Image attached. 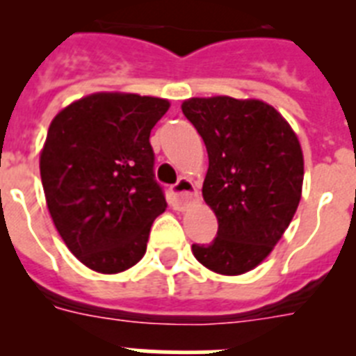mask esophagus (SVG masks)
Returning <instances> with one entry per match:
<instances>
[{
  "instance_id": "esophagus-1",
  "label": "esophagus",
  "mask_w": 356,
  "mask_h": 356,
  "mask_svg": "<svg viewBox=\"0 0 356 356\" xmlns=\"http://www.w3.org/2000/svg\"><path fill=\"white\" fill-rule=\"evenodd\" d=\"M172 197H175V205L178 209H185L187 205H191L193 201L197 200V191L194 187V184L187 178H180L171 187Z\"/></svg>"
}]
</instances>
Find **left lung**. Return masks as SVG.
Listing matches in <instances>:
<instances>
[{"instance_id": "8db88e82", "label": "left lung", "mask_w": 356, "mask_h": 356, "mask_svg": "<svg viewBox=\"0 0 356 356\" xmlns=\"http://www.w3.org/2000/svg\"><path fill=\"white\" fill-rule=\"evenodd\" d=\"M181 110L207 146L203 197L219 222L217 237L193 253L210 271L242 275L271 253L300 205V140L259 99L191 97Z\"/></svg>"}]
</instances>
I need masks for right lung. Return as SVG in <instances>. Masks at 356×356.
Returning a JSON list of instances; mask_svg holds the SVG:
<instances>
[{"mask_svg":"<svg viewBox=\"0 0 356 356\" xmlns=\"http://www.w3.org/2000/svg\"><path fill=\"white\" fill-rule=\"evenodd\" d=\"M168 108L160 97L97 92L49 124L40 153L46 203L65 246L92 271L114 275L139 262L168 207L149 144Z\"/></svg>","mask_w":356,"mask_h":356,"instance_id":"1","label":"right lung"}]
</instances>
